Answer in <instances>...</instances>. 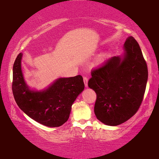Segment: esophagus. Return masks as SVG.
<instances>
[{"mask_svg": "<svg viewBox=\"0 0 159 159\" xmlns=\"http://www.w3.org/2000/svg\"><path fill=\"white\" fill-rule=\"evenodd\" d=\"M84 84L85 87H88V78L87 77H84Z\"/></svg>", "mask_w": 159, "mask_h": 159, "instance_id": "34e87169", "label": "esophagus"}]
</instances>
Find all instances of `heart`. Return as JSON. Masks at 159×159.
<instances>
[{
	"instance_id": "heart-1",
	"label": "heart",
	"mask_w": 159,
	"mask_h": 159,
	"mask_svg": "<svg viewBox=\"0 0 159 159\" xmlns=\"http://www.w3.org/2000/svg\"><path fill=\"white\" fill-rule=\"evenodd\" d=\"M108 56H109L108 54H103V55L100 56L98 58L96 59V60L94 61L93 66L95 67H98V66L102 65L105 61V60L107 59Z\"/></svg>"
}]
</instances>
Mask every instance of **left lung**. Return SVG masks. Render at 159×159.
I'll use <instances>...</instances> for the list:
<instances>
[{
  "label": "left lung",
  "instance_id": "1",
  "mask_svg": "<svg viewBox=\"0 0 159 159\" xmlns=\"http://www.w3.org/2000/svg\"><path fill=\"white\" fill-rule=\"evenodd\" d=\"M123 58L111 57L91 70L88 86L97 95L94 112L103 123L116 126L127 121L140 107L145 95L148 68L138 42L129 36Z\"/></svg>",
  "mask_w": 159,
  "mask_h": 159
}]
</instances>
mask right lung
I'll list each match as a JSON object with an SVG mask.
<instances>
[{
	"label": "right lung",
	"mask_w": 159,
	"mask_h": 159,
	"mask_svg": "<svg viewBox=\"0 0 159 159\" xmlns=\"http://www.w3.org/2000/svg\"><path fill=\"white\" fill-rule=\"evenodd\" d=\"M22 56L20 53L13 66L12 89L18 106L28 116L45 126L62 125L68 121L72 104L84 89L82 76L60 78L44 91H33L24 80Z\"/></svg>",
	"instance_id": "add662e5"
}]
</instances>
